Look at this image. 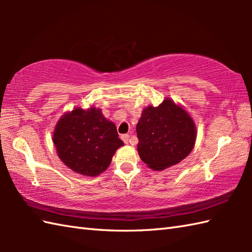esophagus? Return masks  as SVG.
<instances>
[{
    "instance_id": "34e87169",
    "label": "esophagus",
    "mask_w": 252,
    "mask_h": 252,
    "mask_svg": "<svg viewBox=\"0 0 252 252\" xmlns=\"http://www.w3.org/2000/svg\"><path fill=\"white\" fill-rule=\"evenodd\" d=\"M121 138H122L123 142L127 144V143H129V140H130V135L129 134H123V135H121Z\"/></svg>"
}]
</instances>
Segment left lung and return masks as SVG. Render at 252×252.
Instances as JSON below:
<instances>
[{
    "mask_svg": "<svg viewBox=\"0 0 252 252\" xmlns=\"http://www.w3.org/2000/svg\"><path fill=\"white\" fill-rule=\"evenodd\" d=\"M137 152L148 168L162 171L185 159L195 146L197 130L189 112L167 97L147 106L136 125Z\"/></svg>",
    "mask_w": 252,
    "mask_h": 252,
    "instance_id": "8db88e82",
    "label": "left lung"
}]
</instances>
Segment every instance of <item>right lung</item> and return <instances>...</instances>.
Listing matches in <instances>:
<instances>
[{"mask_svg": "<svg viewBox=\"0 0 252 252\" xmlns=\"http://www.w3.org/2000/svg\"><path fill=\"white\" fill-rule=\"evenodd\" d=\"M52 140L66 167L92 178L106 171L117 149L125 145L115 123L94 106L65 112L56 123Z\"/></svg>", "mask_w": 252, "mask_h": 252, "instance_id": "obj_1", "label": "right lung"}]
</instances>
